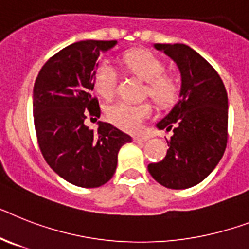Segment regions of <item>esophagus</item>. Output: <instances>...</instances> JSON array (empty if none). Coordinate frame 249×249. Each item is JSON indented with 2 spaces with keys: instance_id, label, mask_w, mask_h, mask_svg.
Here are the masks:
<instances>
[{
  "instance_id": "34e87169",
  "label": "esophagus",
  "mask_w": 249,
  "mask_h": 249,
  "mask_svg": "<svg viewBox=\"0 0 249 249\" xmlns=\"http://www.w3.org/2000/svg\"><path fill=\"white\" fill-rule=\"evenodd\" d=\"M147 140H149V137H146V136H135L133 137V141H135V142H139V143L146 142Z\"/></svg>"
}]
</instances>
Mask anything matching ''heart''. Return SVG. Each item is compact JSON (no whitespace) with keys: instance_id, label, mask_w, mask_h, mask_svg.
Returning <instances> with one entry per match:
<instances>
[{"instance_id":"1","label":"heart","mask_w":249,"mask_h":249,"mask_svg":"<svg viewBox=\"0 0 249 249\" xmlns=\"http://www.w3.org/2000/svg\"><path fill=\"white\" fill-rule=\"evenodd\" d=\"M123 63L127 69L147 81L149 95L159 104L173 102L177 95V85L169 76L163 75L164 65L157 55L147 51H135L123 57ZM117 73L116 67L108 59H103L94 71V88L102 96L109 98L116 90ZM151 106L149 103L114 102L107 107L106 114L110 123L118 128L135 132L142 126L143 121L151 116Z\"/></svg>"}]
</instances>
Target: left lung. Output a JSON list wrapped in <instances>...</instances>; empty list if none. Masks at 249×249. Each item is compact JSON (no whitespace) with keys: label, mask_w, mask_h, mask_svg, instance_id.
<instances>
[{"label":"left lung","mask_w":249,"mask_h":249,"mask_svg":"<svg viewBox=\"0 0 249 249\" xmlns=\"http://www.w3.org/2000/svg\"><path fill=\"white\" fill-rule=\"evenodd\" d=\"M180 73L179 99L157 128L173 131L166 155L149 164L158 183L184 190L202 182L223 158L228 140V94L219 73L186 44H154Z\"/></svg>","instance_id":"left-lung-1"}]
</instances>
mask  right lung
Here are the masks:
<instances>
[{
    "mask_svg": "<svg viewBox=\"0 0 249 249\" xmlns=\"http://www.w3.org/2000/svg\"><path fill=\"white\" fill-rule=\"evenodd\" d=\"M117 40H81L44 63L33 89V114L38 143L48 165L61 178L84 188L106 184L116 172L118 151L132 139L110 123L96 131L84 121L100 117L92 98L98 58Z\"/></svg>",
    "mask_w": 249,
    "mask_h": 249,
    "instance_id": "obj_1",
    "label": "right lung"
}]
</instances>
